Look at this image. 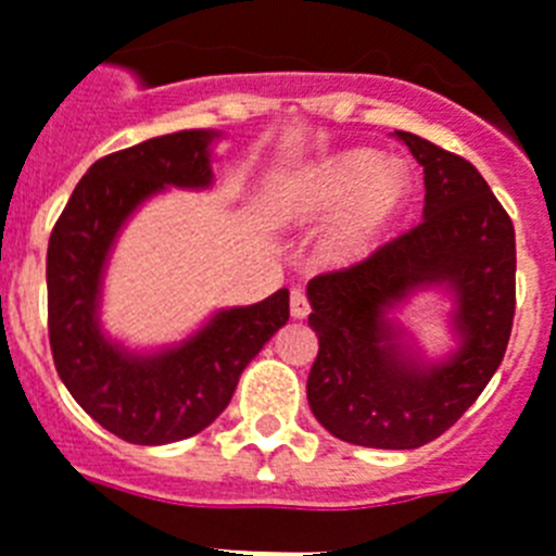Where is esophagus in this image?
<instances>
[{"instance_id":"obj_1","label":"esophagus","mask_w":556,"mask_h":556,"mask_svg":"<svg viewBox=\"0 0 556 556\" xmlns=\"http://www.w3.org/2000/svg\"><path fill=\"white\" fill-rule=\"evenodd\" d=\"M311 314V305H307V296L302 288H293L291 291V316L293 319H305Z\"/></svg>"}]
</instances>
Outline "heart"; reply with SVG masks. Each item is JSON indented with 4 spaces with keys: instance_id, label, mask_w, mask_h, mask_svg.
<instances>
[{
    "instance_id": "1",
    "label": "heart",
    "mask_w": 556,
    "mask_h": 556,
    "mask_svg": "<svg viewBox=\"0 0 556 556\" xmlns=\"http://www.w3.org/2000/svg\"><path fill=\"white\" fill-rule=\"evenodd\" d=\"M409 172L401 161H381L370 149H350L314 163L277 194L279 220H316L348 205L328 237V254L356 263L395 223L409 198Z\"/></svg>"
}]
</instances>
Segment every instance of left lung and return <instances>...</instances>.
Listing matches in <instances>:
<instances>
[{"label": "left lung", "instance_id": "obj_1", "mask_svg": "<svg viewBox=\"0 0 556 556\" xmlns=\"http://www.w3.org/2000/svg\"><path fill=\"white\" fill-rule=\"evenodd\" d=\"M424 166V220L353 268L307 282L319 353L307 404L330 435L418 450L458 421L501 367L515 319V226L472 163L395 132ZM424 290L451 300L456 348L429 359L397 319Z\"/></svg>", "mask_w": 556, "mask_h": 556}]
</instances>
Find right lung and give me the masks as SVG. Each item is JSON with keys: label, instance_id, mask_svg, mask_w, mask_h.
I'll return each mask as SVG.
<instances>
[{"label": "right lung", "instance_id": "right-lung-1", "mask_svg": "<svg viewBox=\"0 0 556 556\" xmlns=\"http://www.w3.org/2000/svg\"><path fill=\"white\" fill-rule=\"evenodd\" d=\"M223 132L149 138L101 157L70 194L48 245V330L55 370L84 413L129 444L198 435L228 407L240 372L288 321V288L256 305L214 311L194 333L155 350L127 348L101 321L112 249L135 212L166 189L214 186Z\"/></svg>", "mask_w": 556, "mask_h": 556}]
</instances>
